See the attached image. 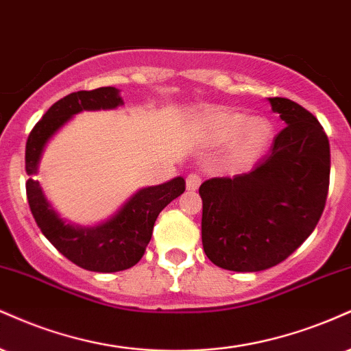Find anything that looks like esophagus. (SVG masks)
Here are the masks:
<instances>
[{"mask_svg": "<svg viewBox=\"0 0 351 351\" xmlns=\"http://www.w3.org/2000/svg\"><path fill=\"white\" fill-rule=\"evenodd\" d=\"M202 184V177L199 174H189L187 179H185V185H187V191H197L199 185Z\"/></svg>", "mask_w": 351, "mask_h": 351, "instance_id": "34e87169", "label": "esophagus"}]
</instances>
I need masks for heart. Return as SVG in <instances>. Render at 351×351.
Here are the masks:
<instances>
[{"label": "heart", "mask_w": 351, "mask_h": 351, "mask_svg": "<svg viewBox=\"0 0 351 351\" xmlns=\"http://www.w3.org/2000/svg\"><path fill=\"white\" fill-rule=\"evenodd\" d=\"M202 136L208 144L226 146V160L232 167H246L265 152L273 136V125L266 118H246L241 111L217 106L200 118Z\"/></svg>", "instance_id": "b5f03b06"}]
</instances>
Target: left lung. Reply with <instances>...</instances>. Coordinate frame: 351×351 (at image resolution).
I'll return each instance as SVG.
<instances>
[{
    "mask_svg": "<svg viewBox=\"0 0 351 351\" xmlns=\"http://www.w3.org/2000/svg\"><path fill=\"white\" fill-rule=\"evenodd\" d=\"M286 128L248 174L200 185L202 245L213 265L237 273L267 269L307 240L322 217L330 179V144L311 111L269 98Z\"/></svg>",
    "mask_w": 351,
    "mask_h": 351,
    "instance_id": "left-lung-1",
    "label": "left lung"
}]
</instances>
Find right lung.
Here are the masks:
<instances>
[{"mask_svg": "<svg viewBox=\"0 0 351 351\" xmlns=\"http://www.w3.org/2000/svg\"><path fill=\"white\" fill-rule=\"evenodd\" d=\"M121 105L119 90L114 86L73 92L45 111L43 119L32 128L26 143V172L29 176L26 193L37 226L65 258L95 273H117L133 267L143 258L147 243L151 241L156 218L164 207L185 191L182 177L141 189L130 197L110 220L97 226L69 223L45 199L34 176L49 139L80 111L111 110Z\"/></svg>", "mask_w": 351, "mask_h": 351, "instance_id": "1", "label": "right lung"}]
</instances>
